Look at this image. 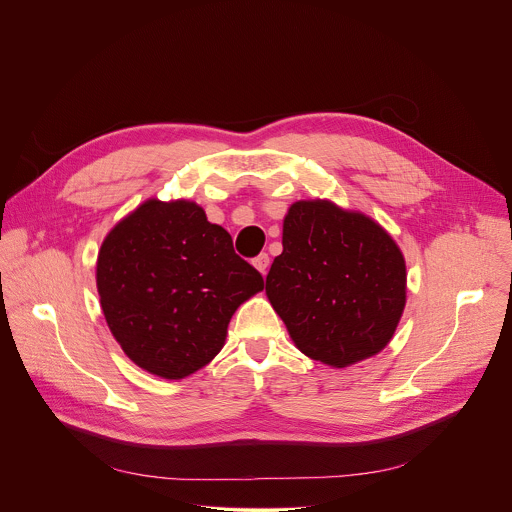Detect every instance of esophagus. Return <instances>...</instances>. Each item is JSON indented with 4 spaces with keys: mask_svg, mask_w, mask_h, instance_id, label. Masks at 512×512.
Returning a JSON list of instances; mask_svg holds the SVG:
<instances>
[{
    "mask_svg": "<svg viewBox=\"0 0 512 512\" xmlns=\"http://www.w3.org/2000/svg\"><path fill=\"white\" fill-rule=\"evenodd\" d=\"M253 265L265 275L267 273V267H269V255L267 253H261V255H257L255 259H253Z\"/></svg>",
    "mask_w": 512,
    "mask_h": 512,
    "instance_id": "1",
    "label": "esophagus"
}]
</instances>
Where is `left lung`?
<instances>
[{"instance_id":"left-lung-1","label":"left lung","mask_w":512,"mask_h":512,"mask_svg":"<svg viewBox=\"0 0 512 512\" xmlns=\"http://www.w3.org/2000/svg\"><path fill=\"white\" fill-rule=\"evenodd\" d=\"M405 259L369 216L328 200L291 204L265 291L296 346L330 367L381 352L405 308Z\"/></svg>"}]
</instances>
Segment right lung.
<instances>
[{"instance_id": "obj_1", "label": "right lung", "mask_w": 512, "mask_h": 512, "mask_svg": "<svg viewBox=\"0 0 512 512\" xmlns=\"http://www.w3.org/2000/svg\"><path fill=\"white\" fill-rule=\"evenodd\" d=\"M97 289L109 330L137 367L184 379L223 348L235 310L263 277L198 204L148 200L103 241Z\"/></svg>"}]
</instances>
